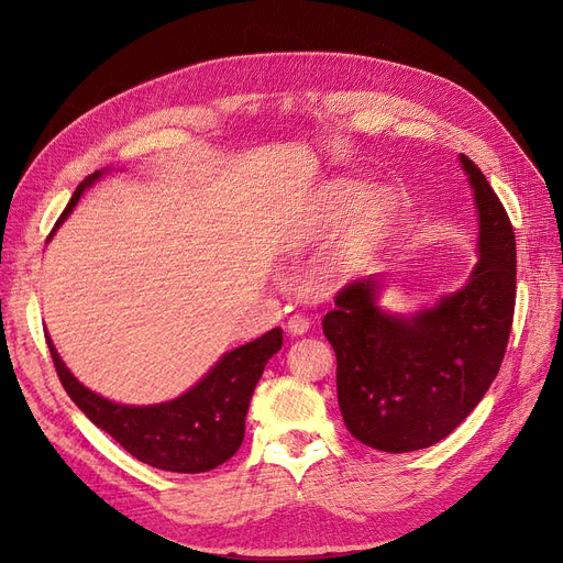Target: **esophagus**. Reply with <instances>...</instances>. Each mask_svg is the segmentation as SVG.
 <instances>
[{"label": "esophagus", "instance_id": "obj_1", "mask_svg": "<svg viewBox=\"0 0 563 563\" xmlns=\"http://www.w3.org/2000/svg\"><path fill=\"white\" fill-rule=\"evenodd\" d=\"M285 329H287L289 335H306L308 329H310V321L303 314H291L287 319V327Z\"/></svg>", "mask_w": 563, "mask_h": 563}]
</instances>
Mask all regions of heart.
<instances>
[{"instance_id":"heart-1","label":"heart","mask_w":563,"mask_h":563,"mask_svg":"<svg viewBox=\"0 0 563 563\" xmlns=\"http://www.w3.org/2000/svg\"><path fill=\"white\" fill-rule=\"evenodd\" d=\"M367 198V189L363 185H346L342 187L335 198L323 207V212L312 217L301 232L297 234V246H308L319 240H327V236L335 234L342 225L349 223V219L361 210L363 200ZM397 214V196L388 189L376 191L361 217L353 223L351 232L344 236V242L335 249L331 255V269L338 276H349L358 269L363 264L367 251L378 240V234L390 225V221Z\"/></svg>"}]
</instances>
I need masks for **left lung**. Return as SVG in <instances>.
Masks as SVG:
<instances>
[{
  "label": "left lung",
  "mask_w": 563,
  "mask_h": 563,
  "mask_svg": "<svg viewBox=\"0 0 563 563\" xmlns=\"http://www.w3.org/2000/svg\"><path fill=\"white\" fill-rule=\"evenodd\" d=\"M477 210V264L463 287L416 312L383 308L380 276L349 283L323 317L338 404L353 438L401 454L448 438L484 399L516 306V236L484 173L459 155Z\"/></svg>",
  "instance_id": "left-lung-1"
}]
</instances>
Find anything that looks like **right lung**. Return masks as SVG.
Instances as JSON below:
<instances>
[{
  "instance_id": "1",
  "label": "right lung",
  "mask_w": 563,
  "mask_h": 563,
  "mask_svg": "<svg viewBox=\"0 0 563 563\" xmlns=\"http://www.w3.org/2000/svg\"><path fill=\"white\" fill-rule=\"evenodd\" d=\"M109 170L102 168L86 177L75 189L56 228L73 214L81 194ZM45 338L58 378L88 420L121 442V448L141 463L166 472H187V475L212 470L240 450L257 380L264 365L283 346V331L272 329L253 342L225 351L180 397L134 406L111 401L86 388L58 356L52 338L47 333Z\"/></svg>"
}]
</instances>
